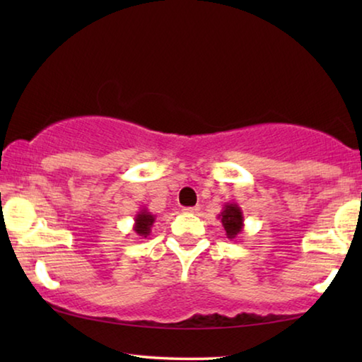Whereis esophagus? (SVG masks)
Masks as SVG:
<instances>
[{
    "instance_id": "1",
    "label": "esophagus",
    "mask_w": 362,
    "mask_h": 362,
    "mask_svg": "<svg viewBox=\"0 0 362 362\" xmlns=\"http://www.w3.org/2000/svg\"><path fill=\"white\" fill-rule=\"evenodd\" d=\"M185 214H198L199 212V207L194 206V207H183L182 209Z\"/></svg>"
}]
</instances>
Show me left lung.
Returning a JSON list of instances; mask_svg holds the SVG:
<instances>
[{
    "mask_svg": "<svg viewBox=\"0 0 362 362\" xmlns=\"http://www.w3.org/2000/svg\"><path fill=\"white\" fill-rule=\"evenodd\" d=\"M217 218L222 222L225 235L230 241H235L238 235L244 230V214L236 203H225Z\"/></svg>",
    "mask_w": 362,
    "mask_h": 362,
    "instance_id": "1",
    "label": "left lung"
}]
</instances>
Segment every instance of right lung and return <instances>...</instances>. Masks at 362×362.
<instances>
[{
  "label": "right lung",
  "mask_w": 362,
  "mask_h": 362,
  "mask_svg": "<svg viewBox=\"0 0 362 362\" xmlns=\"http://www.w3.org/2000/svg\"><path fill=\"white\" fill-rule=\"evenodd\" d=\"M156 217L146 209V207H142L134 217V231L139 236V240H145V238L150 236L151 233V226L155 223Z\"/></svg>",
  "instance_id": "1"
}]
</instances>
